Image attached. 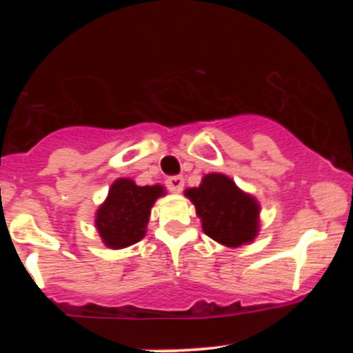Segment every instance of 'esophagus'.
<instances>
[{
    "mask_svg": "<svg viewBox=\"0 0 353 353\" xmlns=\"http://www.w3.org/2000/svg\"><path fill=\"white\" fill-rule=\"evenodd\" d=\"M165 184H168V188L171 189L172 192H181V190L184 189V177L182 176L169 177V179L165 181Z\"/></svg>",
    "mask_w": 353,
    "mask_h": 353,
    "instance_id": "1",
    "label": "esophagus"
}]
</instances>
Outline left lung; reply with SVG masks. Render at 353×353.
Returning a JSON list of instances; mask_svg holds the SVG:
<instances>
[{
  "instance_id": "1",
  "label": "left lung",
  "mask_w": 353,
  "mask_h": 353,
  "mask_svg": "<svg viewBox=\"0 0 353 353\" xmlns=\"http://www.w3.org/2000/svg\"><path fill=\"white\" fill-rule=\"evenodd\" d=\"M184 194L196 208L205 236L219 244L236 249L259 236L261 204L225 174H205L199 188L185 189Z\"/></svg>"
}]
</instances>
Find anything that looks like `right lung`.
I'll return each instance as SVG.
<instances>
[{
  "mask_svg": "<svg viewBox=\"0 0 353 353\" xmlns=\"http://www.w3.org/2000/svg\"><path fill=\"white\" fill-rule=\"evenodd\" d=\"M165 196L164 185H137L119 177L109 188L108 197L96 210L94 225L103 244L109 249H124L145 236L151 209Z\"/></svg>",
  "mask_w": 353,
  "mask_h": 353,
  "instance_id": "obj_1",
  "label": "right lung"
}]
</instances>
